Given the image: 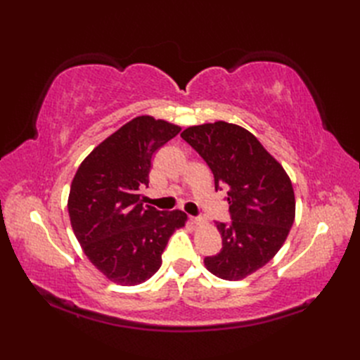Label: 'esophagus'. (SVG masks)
<instances>
[{
	"mask_svg": "<svg viewBox=\"0 0 360 360\" xmlns=\"http://www.w3.org/2000/svg\"><path fill=\"white\" fill-rule=\"evenodd\" d=\"M191 222L193 225H201V224H204V219L201 216H191Z\"/></svg>",
	"mask_w": 360,
	"mask_h": 360,
	"instance_id": "34e87169",
	"label": "esophagus"
}]
</instances>
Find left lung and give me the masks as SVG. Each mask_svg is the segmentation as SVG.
Segmentation results:
<instances>
[{"instance_id": "left-lung-1", "label": "left lung", "mask_w": 360, "mask_h": 360, "mask_svg": "<svg viewBox=\"0 0 360 360\" xmlns=\"http://www.w3.org/2000/svg\"><path fill=\"white\" fill-rule=\"evenodd\" d=\"M181 138L212 169L214 189H228L231 222H216L219 254L204 264L217 278L238 281L267 264L284 245L296 214L290 177L249 130L225 122L184 129Z\"/></svg>"}]
</instances>
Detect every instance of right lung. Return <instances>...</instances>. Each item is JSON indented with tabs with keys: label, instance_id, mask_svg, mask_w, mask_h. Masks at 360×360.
I'll return each mask as SVG.
<instances>
[{
	"label": "right lung",
	"instance_id": "right-lung-1",
	"mask_svg": "<svg viewBox=\"0 0 360 360\" xmlns=\"http://www.w3.org/2000/svg\"><path fill=\"white\" fill-rule=\"evenodd\" d=\"M165 120L141 115L108 136L84 159L69 193V216L84 254L120 285L153 276L172 233L184 226L181 210L146 205L155 151L180 132Z\"/></svg>",
	"mask_w": 360,
	"mask_h": 360
}]
</instances>
